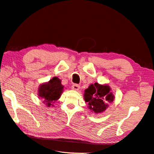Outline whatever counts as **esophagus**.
Here are the masks:
<instances>
[{
	"label": "esophagus",
	"instance_id": "esophagus-1",
	"mask_svg": "<svg viewBox=\"0 0 154 154\" xmlns=\"http://www.w3.org/2000/svg\"><path fill=\"white\" fill-rule=\"evenodd\" d=\"M72 89H73V90H76V91H78L79 89H80V85H77V84H73L72 85Z\"/></svg>",
	"mask_w": 154,
	"mask_h": 154
}]
</instances>
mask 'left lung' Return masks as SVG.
I'll return each mask as SVG.
<instances>
[{"mask_svg":"<svg viewBox=\"0 0 154 154\" xmlns=\"http://www.w3.org/2000/svg\"><path fill=\"white\" fill-rule=\"evenodd\" d=\"M114 97L110 87L107 85H102L95 83L85 90V101L88 102L89 108L96 113L104 111L108 106L107 103L112 102Z\"/></svg>","mask_w":154,"mask_h":154,"instance_id":"1","label":"left lung"}]
</instances>
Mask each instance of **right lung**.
<instances>
[{
	"mask_svg": "<svg viewBox=\"0 0 154 154\" xmlns=\"http://www.w3.org/2000/svg\"><path fill=\"white\" fill-rule=\"evenodd\" d=\"M64 86L62 85L60 80L54 77L49 81L48 83H44L39 88V96L43 98L44 102L48 106L52 105L53 102L59 99L63 92Z\"/></svg>",
	"mask_w": 154,
	"mask_h": 154,
	"instance_id": "1",
	"label": "right lung"
}]
</instances>
